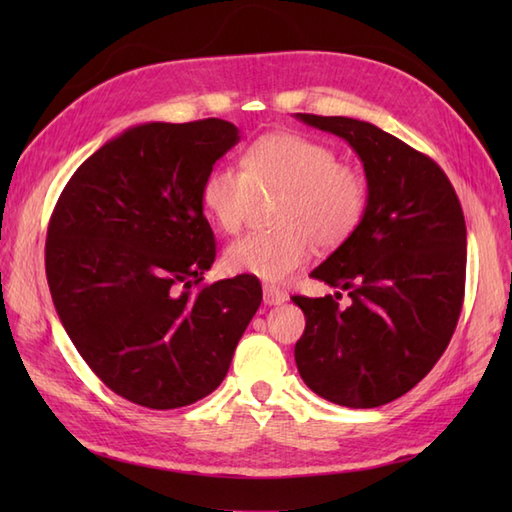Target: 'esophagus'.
Wrapping results in <instances>:
<instances>
[{
  "mask_svg": "<svg viewBox=\"0 0 512 512\" xmlns=\"http://www.w3.org/2000/svg\"><path fill=\"white\" fill-rule=\"evenodd\" d=\"M286 299H288V295L281 288L270 286V284L264 286V303H266V306H281V303H284Z\"/></svg>",
  "mask_w": 512,
  "mask_h": 512,
  "instance_id": "1",
  "label": "esophagus"
}]
</instances>
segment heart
I'll return each mask as SVG.
<instances>
[{"label": "heart", "mask_w": 512, "mask_h": 512, "mask_svg": "<svg viewBox=\"0 0 512 512\" xmlns=\"http://www.w3.org/2000/svg\"><path fill=\"white\" fill-rule=\"evenodd\" d=\"M281 193L273 233H248L226 248L224 264L235 275L284 281L308 262L312 246L334 248L361 226L369 184L363 171L341 162L317 138L275 132L257 138L242 169L217 165L202 182L206 215L224 233H237L257 195Z\"/></svg>", "instance_id": "1"}]
</instances>
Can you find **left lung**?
I'll return each instance as SVG.
<instances>
[{"label":"left lung","mask_w":512,"mask_h":512,"mask_svg":"<svg viewBox=\"0 0 512 512\" xmlns=\"http://www.w3.org/2000/svg\"><path fill=\"white\" fill-rule=\"evenodd\" d=\"M297 118L347 140L369 184L361 226L310 275L347 290L350 306L339 308L332 295L292 297L306 314L297 369L314 394L336 405H387L431 372L458 325L466 279L462 206L436 162L376 125L347 116Z\"/></svg>","instance_id":"8db88e82"}]
</instances>
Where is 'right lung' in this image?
<instances>
[{"instance_id": "obj_1", "label": "right lung", "mask_w": 512, "mask_h": 512, "mask_svg": "<svg viewBox=\"0 0 512 512\" xmlns=\"http://www.w3.org/2000/svg\"><path fill=\"white\" fill-rule=\"evenodd\" d=\"M237 140L222 118L129 127L74 171L52 211L54 308L92 372L140 407L209 396L262 303L250 275L202 286L215 237L200 189Z\"/></svg>"}]
</instances>
